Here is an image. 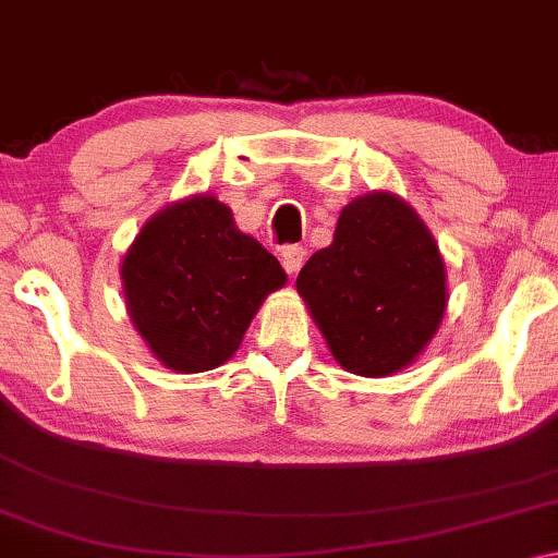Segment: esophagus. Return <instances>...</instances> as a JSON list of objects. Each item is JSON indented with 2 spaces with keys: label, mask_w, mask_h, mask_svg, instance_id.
<instances>
[{
  "label": "esophagus",
  "mask_w": 558,
  "mask_h": 558,
  "mask_svg": "<svg viewBox=\"0 0 558 558\" xmlns=\"http://www.w3.org/2000/svg\"><path fill=\"white\" fill-rule=\"evenodd\" d=\"M304 256H306V252L302 250V246H284V250H281V267L287 269V274H296L299 269H302Z\"/></svg>",
  "instance_id": "1"
}]
</instances>
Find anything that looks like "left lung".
<instances>
[{
    "mask_svg": "<svg viewBox=\"0 0 558 558\" xmlns=\"http://www.w3.org/2000/svg\"><path fill=\"white\" fill-rule=\"evenodd\" d=\"M447 274L432 234L399 196L376 192L341 209L333 242L312 254L296 289L337 362L387 376L439 329Z\"/></svg>",
    "mask_w": 558,
    "mask_h": 558,
    "instance_id": "1",
    "label": "left lung"
}]
</instances>
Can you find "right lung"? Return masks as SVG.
Returning <instances> with one entry per match:
<instances>
[{"label": "right lung", "mask_w": 558, "mask_h": 558, "mask_svg": "<svg viewBox=\"0 0 558 558\" xmlns=\"http://www.w3.org/2000/svg\"><path fill=\"white\" fill-rule=\"evenodd\" d=\"M134 327L174 372L225 364L256 308L287 274L256 239L234 227L214 196L171 204L151 217L122 262Z\"/></svg>", "instance_id": "right-lung-1"}]
</instances>
